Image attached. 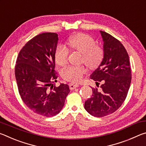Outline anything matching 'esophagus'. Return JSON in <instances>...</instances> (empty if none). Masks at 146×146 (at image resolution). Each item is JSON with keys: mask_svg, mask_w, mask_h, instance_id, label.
Returning <instances> with one entry per match:
<instances>
[{"mask_svg": "<svg viewBox=\"0 0 146 146\" xmlns=\"http://www.w3.org/2000/svg\"><path fill=\"white\" fill-rule=\"evenodd\" d=\"M79 84H74V83H72V84H70V85H69V86H70V89L71 90H74V89L76 88H78L79 87Z\"/></svg>", "mask_w": 146, "mask_h": 146, "instance_id": "34e87169", "label": "esophagus"}]
</instances>
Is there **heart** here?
<instances>
[{
    "label": "heart",
    "mask_w": 146,
    "mask_h": 146,
    "mask_svg": "<svg viewBox=\"0 0 146 146\" xmlns=\"http://www.w3.org/2000/svg\"><path fill=\"white\" fill-rule=\"evenodd\" d=\"M95 44V39L84 33L76 34L70 37L68 42V46L71 49L82 54L84 62L91 69L97 68L104 57L102 47ZM68 49L62 44H59L55 53L56 63L60 66L65 65L68 62ZM86 71L84 67L71 66L62 71V76L66 80L76 82L82 79Z\"/></svg>",
    "instance_id": "obj_1"
}]
</instances>
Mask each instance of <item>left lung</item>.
I'll return each mask as SVG.
<instances>
[{"instance_id":"1","label":"left lung","mask_w":146,"mask_h":146,"mask_svg":"<svg viewBox=\"0 0 146 146\" xmlns=\"http://www.w3.org/2000/svg\"><path fill=\"white\" fill-rule=\"evenodd\" d=\"M103 40L104 57L99 66L90 75L100 90L93 88L91 97L84 108L90 115L102 117L114 113L124 102L131 80L129 59L119 40L100 31Z\"/></svg>"}]
</instances>
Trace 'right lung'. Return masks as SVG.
Here are the masks:
<instances>
[{
	"label": "right lung",
	"instance_id": "right-lung-1",
	"mask_svg": "<svg viewBox=\"0 0 146 146\" xmlns=\"http://www.w3.org/2000/svg\"><path fill=\"white\" fill-rule=\"evenodd\" d=\"M58 41L56 33L39 34L26 44L16 62L15 72L21 98L33 112L46 117L60 113L70 91L68 84H52L57 78L55 53Z\"/></svg>",
	"mask_w": 146,
	"mask_h": 146
}]
</instances>
